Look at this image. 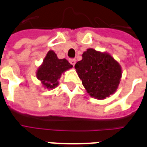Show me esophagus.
I'll return each instance as SVG.
<instances>
[{"instance_id": "esophagus-1", "label": "esophagus", "mask_w": 147, "mask_h": 147, "mask_svg": "<svg viewBox=\"0 0 147 147\" xmlns=\"http://www.w3.org/2000/svg\"><path fill=\"white\" fill-rule=\"evenodd\" d=\"M69 63L74 66H75V63H76V61H75V59H69Z\"/></svg>"}]
</instances>
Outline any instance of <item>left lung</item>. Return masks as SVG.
Listing matches in <instances>:
<instances>
[{"label":"left lung","instance_id":"8db88e82","mask_svg":"<svg viewBox=\"0 0 147 147\" xmlns=\"http://www.w3.org/2000/svg\"><path fill=\"white\" fill-rule=\"evenodd\" d=\"M75 68L88 94L99 100L115 92L122 75L119 63L109 53L91 48L83 53Z\"/></svg>","mask_w":147,"mask_h":147}]
</instances>
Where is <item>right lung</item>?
I'll return each mask as SVG.
<instances>
[{"label": "right lung", "mask_w": 147, "mask_h": 147, "mask_svg": "<svg viewBox=\"0 0 147 147\" xmlns=\"http://www.w3.org/2000/svg\"><path fill=\"white\" fill-rule=\"evenodd\" d=\"M71 68L72 65L67 60L59 59L55 52L50 50L47 52L43 63L37 70V78L44 87L52 89L58 85V79L61 75Z\"/></svg>", "instance_id": "add662e5"}]
</instances>
